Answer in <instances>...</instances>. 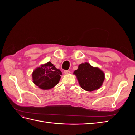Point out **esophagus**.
Segmentation results:
<instances>
[{"mask_svg":"<svg viewBox=\"0 0 135 135\" xmlns=\"http://www.w3.org/2000/svg\"><path fill=\"white\" fill-rule=\"evenodd\" d=\"M64 73L65 74H69L70 73V71L69 70H65Z\"/></svg>","mask_w":135,"mask_h":135,"instance_id":"esophagus-1","label":"esophagus"}]
</instances>
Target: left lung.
I'll return each mask as SVG.
<instances>
[{"mask_svg":"<svg viewBox=\"0 0 135 135\" xmlns=\"http://www.w3.org/2000/svg\"><path fill=\"white\" fill-rule=\"evenodd\" d=\"M81 88L92 92L100 88L105 79L104 73L99 68L92 66L87 63H82L74 72Z\"/></svg>","mask_w":135,"mask_h":135,"instance_id":"left-lung-1","label":"left lung"}]
</instances>
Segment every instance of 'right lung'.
<instances>
[{"label":"right lung","mask_w":135,"mask_h":135,"mask_svg":"<svg viewBox=\"0 0 135 135\" xmlns=\"http://www.w3.org/2000/svg\"><path fill=\"white\" fill-rule=\"evenodd\" d=\"M62 72L51 62L36 68L32 73L33 83L42 89H50L57 84Z\"/></svg>","instance_id":"1"}]
</instances>
